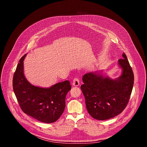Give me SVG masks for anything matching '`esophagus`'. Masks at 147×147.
Wrapping results in <instances>:
<instances>
[{"label": "esophagus", "instance_id": "34e87169", "mask_svg": "<svg viewBox=\"0 0 147 147\" xmlns=\"http://www.w3.org/2000/svg\"><path fill=\"white\" fill-rule=\"evenodd\" d=\"M72 84L73 86H78L80 85V80L78 78L76 77L73 79V82H72Z\"/></svg>", "mask_w": 147, "mask_h": 147}]
</instances>
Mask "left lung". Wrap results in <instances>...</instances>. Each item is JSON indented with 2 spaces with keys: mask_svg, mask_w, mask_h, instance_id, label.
Returning <instances> with one entry per match:
<instances>
[{
  "mask_svg": "<svg viewBox=\"0 0 147 147\" xmlns=\"http://www.w3.org/2000/svg\"><path fill=\"white\" fill-rule=\"evenodd\" d=\"M118 60L122 69L119 77L112 79L101 73H88L82 77L81 89L85 97L89 114L104 120L121 113L129 101L134 84V74L127 57L123 53Z\"/></svg>",
  "mask_w": 147,
  "mask_h": 147,
  "instance_id": "obj_1",
  "label": "left lung"
}]
</instances>
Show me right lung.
Listing matches in <instances>:
<instances>
[{
    "mask_svg": "<svg viewBox=\"0 0 147 147\" xmlns=\"http://www.w3.org/2000/svg\"><path fill=\"white\" fill-rule=\"evenodd\" d=\"M19 60L13 76V91L22 111L28 116L46 123L56 121L63 113L66 96L71 90L69 81L58 82L49 88L34 86L26 78L23 61Z\"/></svg>",
    "mask_w": 147,
    "mask_h": 147,
    "instance_id": "right-lung-1",
    "label": "right lung"
}]
</instances>
